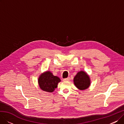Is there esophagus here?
<instances>
[{
  "instance_id": "obj_1",
  "label": "esophagus",
  "mask_w": 124,
  "mask_h": 124,
  "mask_svg": "<svg viewBox=\"0 0 124 124\" xmlns=\"http://www.w3.org/2000/svg\"><path fill=\"white\" fill-rule=\"evenodd\" d=\"M64 81H68L70 80V78L69 77H68L67 78H65V79H63V80Z\"/></svg>"
}]
</instances>
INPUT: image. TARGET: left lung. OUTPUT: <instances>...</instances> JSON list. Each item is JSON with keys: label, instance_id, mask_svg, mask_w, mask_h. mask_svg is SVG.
Segmentation results:
<instances>
[{"label": "left lung", "instance_id": "8db88e82", "mask_svg": "<svg viewBox=\"0 0 124 124\" xmlns=\"http://www.w3.org/2000/svg\"><path fill=\"white\" fill-rule=\"evenodd\" d=\"M73 81L76 87L80 90L86 89L90 85L89 76L83 71H80L77 73L74 78Z\"/></svg>", "mask_w": 124, "mask_h": 124}]
</instances>
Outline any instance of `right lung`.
Returning <instances> with one entry per match:
<instances>
[{
    "label": "right lung",
    "mask_w": 124,
    "mask_h": 124,
    "mask_svg": "<svg viewBox=\"0 0 124 124\" xmlns=\"http://www.w3.org/2000/svg\"><path fill=\"white\" fill-rule=\"evenodd\" d=\"M61 81L58 77L53 75L50 71H46L41 74L38 78L40 88L45 92L52 93L57 87L58 83Z\"/></svg>",
    "instance_id": "add662e5"
}]
</instances>
